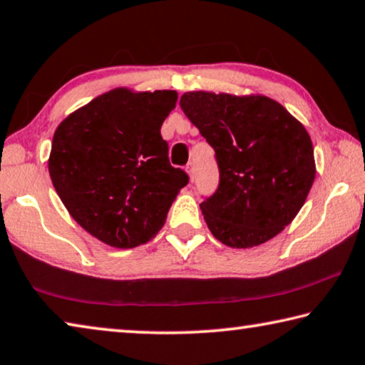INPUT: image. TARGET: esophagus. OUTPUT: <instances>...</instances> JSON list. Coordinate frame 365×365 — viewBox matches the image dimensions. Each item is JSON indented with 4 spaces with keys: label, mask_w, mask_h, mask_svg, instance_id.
I'll return each instance as SVG.
<instances>
[{
    "label": "esophagus",
    "mask_w": 365,
    "mask_h": 365,
    "mask_svg": "<svg viewBox=\"0 0 365 365\" xmlns=\"http://www.w3.org/2000/svg\"><path fill=\"white\" fill-rule=\"evenodd\" d=\"M185 170L188 172V175H190L191 180H195V172H196V169H195V164H193V163H188V164H187V168H185Z\"/></svg>",
    "instance_id": "obj_1"
}]
</instances>
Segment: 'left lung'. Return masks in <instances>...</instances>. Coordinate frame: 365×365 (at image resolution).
<instances>
[{
	"instance_id": "1",
	"label": "left lung",
	"mask_w": 365,
	"mask_h": 365,
	"mask_svg": "<svg viewBox=\"0 0 365 365\" xmlns=\"http://www.w3.org/2000/svg\"><path fill=\"white\" fill-rule=\"evenodd\" d=\"M180 108L215 153L219 185L200 205L211 233L232 248H252L279 235L316 177L302 123L261 95L188 91Z\"/></svg>"
}]
</instances>
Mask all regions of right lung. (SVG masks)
I'll use <instances>...</instances> for the list:
<instances>
[{"instance_id":"right-lung-1","label":"right lung","mask_w":365,"mask_h":365,"mask_svg":"<svg viewBox=\"0 0 365 365\" xmlns=\"http://www.w3.org/2000/svg\"><path fill=\"white\" fill-rule=\"evenodd\" d=\"M170 90L119 88L59 123L48 169L80 227L114 248H135L164 225L190 177L172 168L160 125L175 108Z\"/></svg>"}]
</instances>
